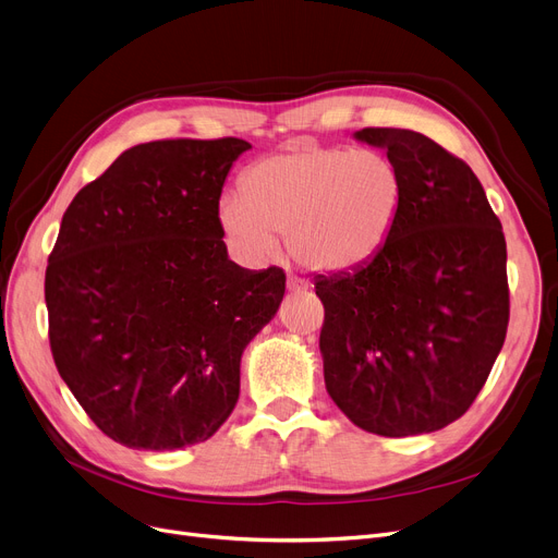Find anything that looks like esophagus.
<instances>
[{"label":"esophagus","mask_w":558,"mask_h":558,"mask_svg":"<svg viewBox=\"0 0 558 558\" xmlns=\"http://www.w3.org/2000/svg\"><path fill=\"white\" fill-rule=\"evenodd\" d=\"M287 290H290V292H307V280H303L299 276H290V278H287Z\"/></svg>","instance_id":"obj_1"}]
</instances>
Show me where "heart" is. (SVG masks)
I'll list each match as a JSON object with an SVG mask.
<instances>
[{"label": "heart", "instance_id": "heart-1", "mask_svg": "<svg viewBox=\"0 0 558 558\" xmlns=\"http://www.w3.org/2000/svg\"><path fill=\"white\" fill-rule=\"evenodd\" d=\"M402 191L396 162L379 151L303 142L253 162L241 195H225L218 216L243 255H274L276 234H284L303 268L333 276L377 257L396 227Z\"/></svg>", "mask_w": 558, "mask_h": 558}]
</instances>
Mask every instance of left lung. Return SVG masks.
<instances>
[{
	"label": "left lung",
	"instance_id": "1",
	"mask_svg": "<svg viewBox=\"0 0 558 558\" xmlns=\"http://www.w3.org/2000/svg\"><path fill=\"white\" fill-rule=\"evenodd\" d=\"M402 177V206L375 259L319 276L328 396L381 437L425 435L466 414L510 317L506 239L478 177L423 133L363 129Z\"/></svg>",
	"mask_w": 558,
	"mask_h": 558
}]
</instances>
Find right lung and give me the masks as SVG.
Instances as JSON below:
<instances>
[{
	"label": "right lung",
	"mask_w": 558,
	"mask_h": 558,
	"mask_svg": "<svg viewBox=\"0 0 558 558\" xmlns=\"http://www.w3.org/2000/svg\"><path fill=\"white\" fill-rule=\"evenodd\" d=\"M245 149L239 137L137 144L61 218L46 268L52 359L121 446L216 435L239 400L243 349L282 301V268L247 271L222 241V183Z\"/></svg>",
	"instance_id": "obj_1"
}]
</instances>
